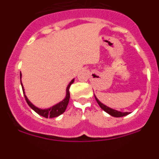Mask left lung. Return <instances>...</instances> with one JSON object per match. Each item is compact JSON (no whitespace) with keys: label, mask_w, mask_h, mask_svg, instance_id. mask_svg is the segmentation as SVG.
Segmentation results:
<instances>
[{"label":"left lung","mask_w":159,"mask_h":159,"mask_svg":"<svg viewBox=\"0 0 159 159\" xmlns=\"http://www.w3.org/2000/svg\"><path fill=\"white\" fill-rule=\"evenodd\" d=\"M95 99H96L97 102H98V104L99 105V107L102 108V110L104 111H106L107 113L109 114V115H111V116H114V117H123V116H127V115L129 114V112H121V111H119L114 110V109H112V108L108 107H107L106 105L102 104V102H101L99 99H97L95 96Z\"/></svg>","instance_id":"8db88e82"}]
</instances>
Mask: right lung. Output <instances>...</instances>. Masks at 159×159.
Segmentation results:
<instances>
[{
	"mask_svg": "<svg viewBox=\"0 0 159 159\" xmlns=\"http://www.w3.org/2000/svg\"><path fill=\"white\" fill-rule=\"evenodd\" d=\"M20 77H21V73H20ZM73 82H74V79H73L69 83V84L67 85V90H66V97L64 98V100H62L61 102H59V103L56 104L55 106L48 108V109H40V108L36 107H35L34 105L32 104V102L28 99L27 96L25 95V90H24L23 85H22L21 84V81H20V84H21L22 90H23V93H24V95H25V100H26V102H27V103L29 104V106L32 108V110L35 111L36 113L39 114L40 116H43V117L44 118H55L60 116L61 114H63L64 111H65L66 108H67V104H68V102H69V99H70L69 88H70V86L73 84Z\"/></svg>",
	"mask_w": 159,
	"mask_h": 159,
	"instance_id": "add662e5",
	"label": "right lung"
}]
</instances>
